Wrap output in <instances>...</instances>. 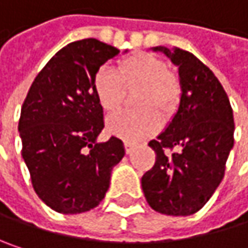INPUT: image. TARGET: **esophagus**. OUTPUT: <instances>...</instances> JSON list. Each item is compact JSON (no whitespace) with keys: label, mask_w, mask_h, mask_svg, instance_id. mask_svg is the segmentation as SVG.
<instances>
[{"label":"esophagus","mask_w":248,"mask_h":248,"mask_svg":"<svg viewBox=\"0 0 248 248\" xmlns=\"http://www.w3.org/2000/svg\"><path fill=\"white\" fill-rule=\"evenodd\" d=\"M124 151H126V154L129 155V154L133 151V143H130V142H124Z\"/></svg>","instance_id":"obj_1"}]
</instances>
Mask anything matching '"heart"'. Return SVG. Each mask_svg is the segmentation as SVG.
<instances>
[{"instance_id":"1","label":"heart","mask_w":248,"mask_h":248,"mask_svg":"<svg viewBox=\"0 0 248 248\" xmlns=\"http://www.w3.org/2000/svg\"><path fill=\"white\" fill-rule=\"evenodd\" d=\"M124 85L126 89L140 87L136 106L142 109L109 118L108 130L121 139L136 142L154 135L162 122L157 110L168 118L178 106V80L167 72V64L156 56L138 53L121 62L118 72L108 66L96 72L93 89L105 112L116 113L122 108Z\"/></svg>"}]
</instances>
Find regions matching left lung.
<instances>
[{"mask_svg":"<svg viewBox=\"0 0 248 248\" xmlns=\"http://www.w3.org/2000/svg\"><path fill=\"white\" fill-rule=\"evenodd\" d=\"M151 50L178 67L181 93L172 119L149 142L156 162L142 176V189L152 210L186 217L207 204L223 179L234 146L232 109L218 78L194 54L164 46Z\"/></svg>","mask_w":248,"mask_h":248,"instance_id":"left-lung-1","label":"left lung"}]
</instances>
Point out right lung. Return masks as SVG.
<instances>
[{
  "mask_svg": "<svg viewBox=\"0 0 248 248\" xmlns=\"http://www.w3.org/2000/svg\"><path fill=\"white\" fill-rule=\"evenodd\" d=\"M118 54L96 38L67 44L38 73L23 103V159L38 198L57 213L97 207L124 156L121 139L97 140L105 122L93 89L96 72Z\"/></svg>",
  "mask_w": 248,
  "mask_h": 248,
  "instance_id": "1",
  "label": "right lung"
}]
</instances>
